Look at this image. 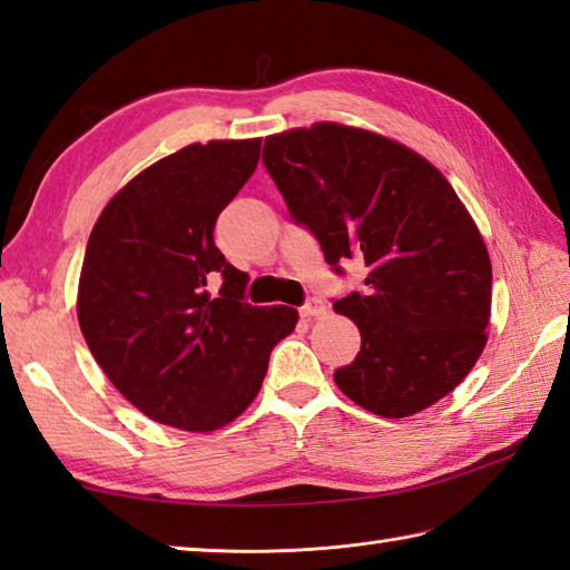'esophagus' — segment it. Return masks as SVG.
Instances as JSON below:
<instances>
[{"label": "esophagus", "instance_id": "34e87169", "mask_svg": "<svg viewBox=\"0 0 570 570\" xmlns=\"http://www.w3.org/2000/svg\"><path fill=\"white\" fill-rule=\"evenodd\" d=\"M325 304L321 298H308L304 306H301V316H304L306 321H311V318H318V316H325Z\"/></svg>", "mask_w": 570, "mask_h": 570}]
</instances>
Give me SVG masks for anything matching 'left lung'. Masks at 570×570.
I'll return each mask as SVG.
<instances>
[{
  "label": "left lung",
  "instance_id": "obj_1",
  "mask_svg": "<svg viewBox=\"0 0 570 570\" xmlns=\"http://www.w3.org/2000/svg\"><path fill=\"white\" fill-rule=\"evenodd\" d=\"M262 161L325 262L367 269V292L333 304L362 337L333 374L337 390L384 419L451 394L488 343L492 264L445 176L404 144L337 122L266 137Z\"/></svg>",
  "mask_w": 570,
  "mask_h": 570
}]
</instances>
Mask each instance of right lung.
<instances>
[{
	"mask_svg": "<svg viewBox=\"0 0 570 570\" xmlns=\"http://www.w3.org/2000/svg\"><path fill=\"white\" fill-rule=\"evenodd\" d=\"M259 149L262 139L188 144L119 188L90 233L78 284L85 343L119 394L164 426L208 433L235 421L296 328V308L242 301L247 274L213 239Z\"/></svg>",
	"mask_w": 570,
	"mask_h": 570,
	"instance_id": "obj_1",
	"label": "right lung"
}]
</instances>
